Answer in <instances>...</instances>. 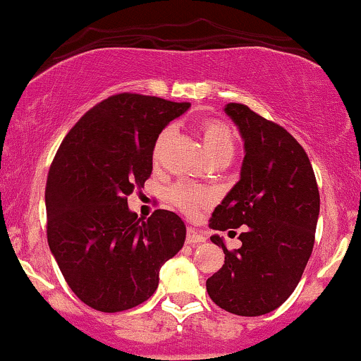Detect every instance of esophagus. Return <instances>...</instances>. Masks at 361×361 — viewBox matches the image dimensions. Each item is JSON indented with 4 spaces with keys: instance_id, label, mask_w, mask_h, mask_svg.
I'll list each match as a JSON object with an SVG mask.
<instances>
[{
    "instance_id": "1",
    "label": "esophagus",
    "mask_w": 361,
    "mask_h": 361,
    "mask_svg": "<svg viewBox=\"0 0 361 361\" xmlns=\"http://www.w3.org/2000/svg\"><path fill=\"white\" fill-rule=\"evenodd\" d=\"M185 241H188L189 245H199V243H204L206 236L202 235L199 230H196V228H188V236H185Z\"/></svg>"
}]
</instances>
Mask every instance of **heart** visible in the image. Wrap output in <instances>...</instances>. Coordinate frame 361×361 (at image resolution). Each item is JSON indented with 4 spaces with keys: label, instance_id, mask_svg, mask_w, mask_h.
<instances>
[{
    "label": "heart",
    "instance_id": "1",
    "mask_svg": "<svg viewBox=\"0 0 361 361\" xmlns=\"http://www.w3.org/2000/svg\"><path fill=\"white\" fill-rule=\"evenodd\" d=\"M172 126H167L160 131L154 145V159L160 157V152L172 137ZM202 142H204L206 152L211 159L214 157H233L235 154V137L233 131L226 125L219 121H207L202 126ZM171 201L185 213H194L199 206L207 201V194L202 189L189 188V185L179 184L171 189Z\"/></svg>",
    "mask_w": 361,
    "mask_h": 361
}]
</instances>
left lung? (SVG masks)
Returning a JSON list of instances; mask_svg holds the SVG:
<instances>
[{
	"label": "left lung",
	"mask_w": 361,
	"mask_h": 361,
	"mask_svg": "<svg viewBox=\"0 0 361 361\" xmlns=\"http://www.w3.org/2000/svg\"><path fill=\"white\" fill-rule=\"evenodd\" d=\"M224 113L243 140L240 180L216 206L209 226L240 235L230 252L218 233L211 241L224 265L206 281L214 304L236 316H262L282 306L302 277L314 247L319 190L304 148L289 131L230 103Z\"/></svg>",
	"instance_id": "1"
}]
</instances>
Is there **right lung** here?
Wrapping results in <instances>:
<instances>
[{"label": "right lung", "instance_id": "right-lung-1", "mask_svg": "<svg viewBox=\"0 0 361 361\" xmlns=\"http://www.w3.org/2000/svg\"><path fill=\"white\" fill-rule=\"evenodd\" d=\"M190 108L162 97L123 92L101 101L59 147L45 188L47 240L78 298L103 312L145 302L159 272L185 241L180 216L130 211L135 188L152 173L155 140Z\"/></svg>", "mask_w": 361, "mask_h": 361}]
</instances>
